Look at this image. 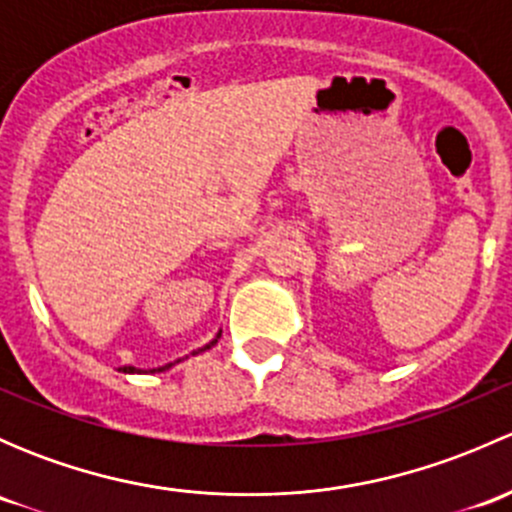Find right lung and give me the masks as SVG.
Here are the masks:
<instances>
[{
    "instance_id": "right-lung-1",
    "label": "right lung",
    "mask_w": 512,
    "mask_h": 512,
    "mask_svg": "<svg viewBox=\"0 0 512 512\" xmlns=\"http://www.w3.org/2000/svg\"><path fill=\"white\" fill-rule=\"evenodd\" d=\"M218 337H220V334H218ZM215 342H218V339H213V342H210L208 344V347H203V349H198V352H205V349H210V347H213V344ZM170 366H173V364H165V366H158V369H153V371H165V369H170ZM121 371H126V374H133V371H136V369H133V366H123V369Z\"/></svg>"
}]
</instances>
